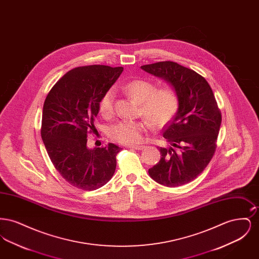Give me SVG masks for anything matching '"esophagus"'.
<instances>
[{
    "instance_id": "1",
    "label": "esophagus",
    "mask_w": 259,
    "mask_h": 259,
    "mask_svg": "<svg viewBox=\"0 0 259 259\" xmlns=\"http://www.w3.org/2000/svg\"><path fill=\"white\" fill-rule=\"evenodd\" d=\"M128 148H134V149L141 150V149H144V148H146V146H129Z\"/></svg>"
}]
</instances>
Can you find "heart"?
<instances>
[{"mask_svg": "<svg viewBox=\"0 0 259 259\" xmlns=\"http://www.w3.org/2000/svg\"><path fill=\"white\" fill-rule=\"evenodd\" d=\"M122 90L140 103L139 115L144 117L137 121L121 120L111 126L110 137L122 145H137L142 142L144 134L150 129H160L172 121L180 107L178 91L171 85L156 87L148 79L136 78L127 81ZM114 92L108 89L99 100V112L109 118L113 114Z\"/></svg>", "mask_w": 259, "mask_h": 259, "instance_id": "1", "label": "heart"}]
</instances>
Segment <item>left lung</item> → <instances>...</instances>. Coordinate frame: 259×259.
I'll return each instance as SVG.
<instances>
[{
	"label": "left lung",
	"instance_id": "1",
	"mask_svg": "<svg viewBox=\"0 0 259 259\" xmlns=\"http://www.w3.org/2000/svg\"><path fill=\"white\" fill-rule=\"evenodd\" d=\"M169 81L178 91L180 107L163 137L171 145L159 148L161 159L148 170L158 184L186 185L205 170L212 158L222 124V111L208 81L195 71L172 61L141 67Z\"/></svg>",
	"mask_w": 259,
	"mask_h": 259
}]
</instances>
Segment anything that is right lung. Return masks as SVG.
I'll use <instances>...</instances> for the list:
<instances>
[{"mask_svg": "<svg viewBox=\"0 0 259 259\" xmlns=\"http://www.w3.org/2000/svg\"><path fill=\"white\" fill-rule=\"evenodd\" d=\"M123 71L122 67L90 65L64 74L50 89L42 109L40 135L50 160L62 178L76 188L95 190L116 168L120 148L114 144L89 149L98 103Z\"/></svg>", "mask_w": 259, "mask_h": 259, "instance_id": "1", "label": "right lung"}]
</instances>
